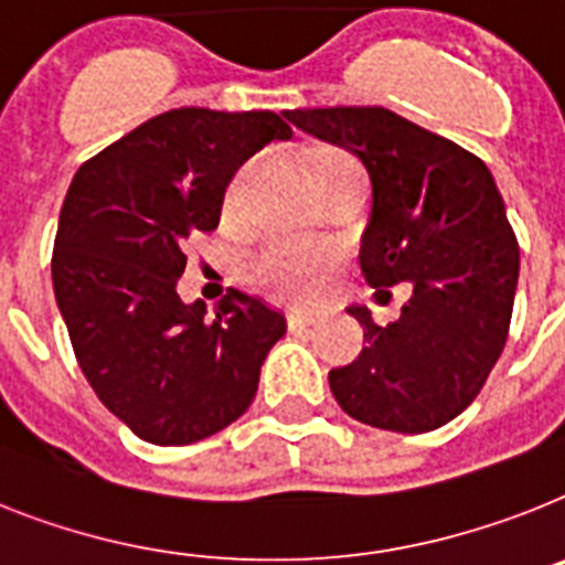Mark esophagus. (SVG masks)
<instances>
[{
    "instance_id": "obj_1",
    "label": "esophagus",
    "mask_w": 565,
    "mask_h": 565,
    "mask_svg": "<svg viewBox=\"0 0 565 565\" xmlns=\"http://www.w3.org/2000/svg\"><path fill=\"white\" fill-rule=\"evenodd\" d=\"M319 316L316 312H290L287 316V327H290L292 333H301V330H310V327L319 324Z\"/></svg>"
}]
</instances>
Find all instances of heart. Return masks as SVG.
I'll use <instances>...</instances> for the list:
<instances>
[{"instance_id":"1","label":"heart","mask_w":565,"mask_h":565,"mask_svg":"<svg viewBox=\"0 0 565 565\" xmlns=\"http://www.w3.org/2000/svg\"><path fill=\"white\" fill-rule=\"evenodd\" d=\"M359 169L353 158L341 154V151H327L312 163V183L330 178V174L350 172ZM249 174V166H244L235 178L230 180L224 194V212L235 215L238 210L241 189ZM335 249L324 244H310V241H292V238H273L264 246H258L253 255L244 260V278L253 284L255 290L267 292V296L284 298V301H310L321 290V284L335 267Z\"/></svg>"}]
</instances>
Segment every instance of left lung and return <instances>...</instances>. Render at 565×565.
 <instances>
[{"mask_svg":"<svg viewBox=\"0 0 565 565\" xmlns=\"http://www.w3.org/2000/svg\"><path fill=\"white\" fill-rule=\"evenodd\" d=\"M284 117L362 160L373 183L364 281L379 292L402 281L414 290L387 327L350 307L367 348L330 371L335 402L371 428H443L477 399L509 339L520 244L494 178L477 154L382 106Z\"/></svg>","mask_w":565,"mask_h":565,"instance_id":"left-lung-1","label":"left lung"}]
</instances>
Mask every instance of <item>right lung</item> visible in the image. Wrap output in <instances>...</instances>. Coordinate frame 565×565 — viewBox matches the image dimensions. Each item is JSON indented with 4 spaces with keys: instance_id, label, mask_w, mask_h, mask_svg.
Here are the masks:
<instances>
[{
    "instance_id": "add662e5",
    "label": "right lung",
    "mask_w": 565,
    "mask_h": 565,
    "mask_svg": "<svg viewBox=\"0 0 565 565\" xmlns=\"http://www.w3.org/2000/svg\"><path fill=\"white\" fill-rule=\"evenodd\" d=\"M292 129L275 111L174 108L79 166L65 194L51 278L79 371L151 445H189L253 405L281 310L230 290L183 305V241L212 232L246 158Z\"/></svg>"
}]
</instances>
